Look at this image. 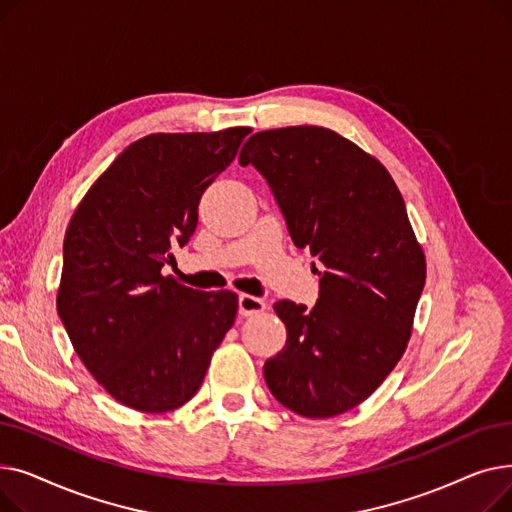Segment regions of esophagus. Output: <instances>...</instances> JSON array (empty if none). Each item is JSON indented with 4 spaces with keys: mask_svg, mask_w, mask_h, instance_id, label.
I'll return each mask as SVG.
<instances>
[{
    "mask_svg": "<svg viewBox=\"0 0 512 512\" xmlns=\"http://www.w3.org/2000/svg\"><path fill=\"white\" fill-rule=\"evenodd\" d=\"M265 309V301L259 297H253V294H238V313L240 315H255Z\"/></svg>",
    "mask_w": 512,
    "mask_h": 512,
    "instance_id": "1",
    "label": "esophagus"
}]
</instances>
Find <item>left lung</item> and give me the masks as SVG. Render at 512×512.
<instances>
[{
	"instance_id": "left-lung-1",
	"label": "left lung",
	"mask_w": 512,
	"mask_h": 512,
	"mask_svg": "<svg viewBox=\"0 0 512 512\" xmlns=\"http://www.w3.org/2000/svg\"><path fill=\"white\" fill-rule=\"evenodd\" d=\"M272 188L288 234L324 265L313 309L278 301L282 351L263 378L278 402L311 419L371 396L411 338L425 257L388 170L330 128L255 132L238 155Z\"/></svg>"
}]
</instances>
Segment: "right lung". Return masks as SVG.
Wrapping results in <instances>:
<instances>
[{"mask_svg":"<svg viewBox=\"0 0 512 512\" xmlns=\"http://www.w3.org/2000/svg\"><path fill=\"white\" fill-rule=\"evenodd\" d=\"M249 132H157L134 141L72 215L58 315L80 361L124 407H182L234 324V292L186 288L161 267L193 236L201 195Z\"/></svg>","mask_w":512,"mask_h":512,"instance_id":"add662e5","label":"right lung"}]
</instances>
